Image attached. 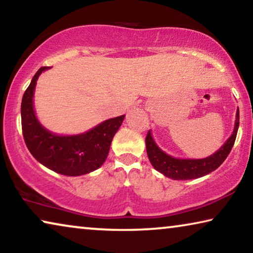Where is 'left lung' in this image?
<instances>
[{
    "label": "left lung",
    "mask_w": 253,
    "mask_h": 253,
    "mask_svg": "<svg viewBox=\"0 0 253 253\" xmlns=\"http://www.w3.org/2000/svg\"><path fill=\"white\" fill-rule=\"evenodd\" d=\"M239 120L240 112L238 108L234 130L231 137L213 155L198 160L175 159L164 153L161 148H159V146L156 145L154 139L152 138L151 131L148 130L145 138L148 160H150L151 164L156 171L161 172L162 174L168 178L174 180H189L204 177V175L211 173V172L217 169L220 164L225 161L227 155L230 154L232 147L234 145L236 134H238Z\"/></svg>",
    "instance_id": "1"
}]
</instances>
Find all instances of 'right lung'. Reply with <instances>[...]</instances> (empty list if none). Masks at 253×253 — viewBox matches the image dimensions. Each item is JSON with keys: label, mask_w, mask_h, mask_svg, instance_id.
<instances>
[{"label": "right lung", "mask_w": 253, "mask_h": 253, "mask_svg": "<svg viewBox=\"0 0 253 253\" xmlns=\"http://www.w3.org/2000/svg\"><path fill=\"white\" fill-rule=\"evenodd\" d=\"M49 67H40L27 87L21 102V125L26 145L34 158L59 174L76 177L97 170L106 161L111 141L125 115L108 119L86 133L58 136L43 128L34 110V92L39 75Z\"/></svg>", "instance_id": "right-lung-1"}]
</instances>
